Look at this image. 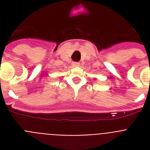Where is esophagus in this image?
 Returning a JSON list of instances; mask_svg holds the SVG:
<instances>
[{
    "label": "esophagus",
    "mask_w": 150,
    "mask_h": 150,
    "mask_svg": "<svg viewBox=\"0 0 150 150\" xmlns=\"http://www.w3.org/2000/svg\"><path fill=\"white\" fill-rule=\"evenodd\" d=\"M73 66H74V67H79V62H74L73 63Z\"/></svg>",
    "instance_id": "obj_1"
}]
</instances>
